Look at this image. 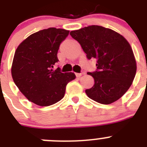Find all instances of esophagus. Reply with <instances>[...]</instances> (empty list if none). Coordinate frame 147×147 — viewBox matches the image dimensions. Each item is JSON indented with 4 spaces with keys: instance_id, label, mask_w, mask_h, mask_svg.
<instances>
[{
    "instance_id": "esophagus-1",
    "label": "esophagus",
    "mask_w": 147,
    "mask_h": 147,
    "mask_svg": "<svg viewBox=\"0 0 147 147\" xmlns=\"http://www.w3.org/2000/svg\"><path fill=\"white\" fill-rule=\"evenodd\" d=\"M83 73H78V74H76V76H77V77H80L81 76H82Z\"/></svg>"
}]
</instances>
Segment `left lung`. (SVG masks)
Segmentation results:
<instances>
[{
    "label": "left lung",
    "instance_id": "left-lung-1",
    "mask_svg": "<svg viewBox=\"0 0 147 147\" xmlns=\"http://www.w3.org/2000/svg\"><path fill=\"white\" fill-rule=\"evenodd\" d=\"M81 45L88 59H96V71L88 72L94 85L85 93L90 98L103 105L117 101L132 85L136 62L129 42L110 28L90 26L70 33Z\"/></svg>",
    "mask_w": 147,
    "mask_h": 147
}]
</instances>
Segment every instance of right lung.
<instances>
[{
  "label": "right lung",
  "instance_id": "add662e5",
  "mask_svg": "<svg viewBox=\"0 0 147 147\" xmlns=\"http://www.w3.org/2000/svg\"><path fill=\"white\" fill-rule=\"evenodd\" d=\"M69 31L49 28L31 34L16 49L11 76L14 82L30 102L50 106L64 97L66 85L76 76L53 69L59 61V45Z\"/></svg>",
  "mask_w": 147,
  "mask_h": 147
}]
</instances>
